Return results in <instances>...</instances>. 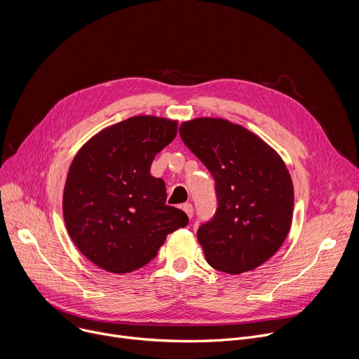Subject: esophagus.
<instances>
[{
  "mask_svg": "<svg viewBox=\"0 0 359 359\" xmlns=\"http://www.w3.org/2000/svg\"><path fill=\"white\" fill-rule=\"evenodd\" d=\"M182 209H183V210H184V213L189 216V219H191V217H193V206H191L190 203H186V204H183Z\"/></svg>",
  "mask_w": 359,
  "mask_h": 359,
  "instance_id": "34e87169",
  "label": "esophagus"
}]
</instances>
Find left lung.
Listing matches in <instances>:
<instances>
[{
	"label": "left lung",
	"instance_id": "left-lung-1",
	"mask_svg": "<svg viewBox=\"0 0 359 359\" xmlns=\"http://www.w3.org/2000/svg\"><path fill=\"white\" fill-rule=\"evenodd\" d=\"M179 133L216 182V213L197 230L208 263L227 274L257 269L291 227L294 189L283 159L259 136L224 119L198 118Z\"/></svg>",
	"mask_w": 359,
	"mask_h": 359
}]
</instances>
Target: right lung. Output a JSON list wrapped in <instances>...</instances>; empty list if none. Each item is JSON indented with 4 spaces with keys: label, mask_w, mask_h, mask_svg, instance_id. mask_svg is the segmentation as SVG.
Segmentation results:
<instances>
[{
    "label": "right lung",
    "mask_w": 359,
    "mask_h": 359,
    "mask_svg": "<svg viewBox=\"0 0 359 359\" xmlns=\"http://www.w3.org/2000/svg\"><path fill=\"white\" fill-rule=\"evenodd\" d=\"M177 133V122L133 116L82 146L64 190L68 233L85 257L125 274L156 257L166 236L189 223L166 204V186L150 175L158 153Z\"/></svg>",
    "instance_id": "add662e5"
}]
</instances>
